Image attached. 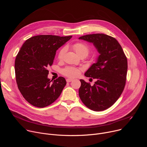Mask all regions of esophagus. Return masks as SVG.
Listing matches in <instances>:
<instances>
[{
  "label": "esophagus",
  "instance_id": "obj_1",
  "mask_svg": "<svg viewBox=\"0 0 147 147\" xmlns=\"http://www.w3.org/2000/svg\"><path fill=\"white\" fill-rule=\"evenodd\" d=\"M73 81V79H71V78H67L66 79V81L67 82H71V81Z\"/></svg>",
  "mask_w": 147,
  "mask_h": 147
}]
</instances>
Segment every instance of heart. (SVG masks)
<instances>
[{
  "label": "heart",
  "mask_w": 147,
  "mask_h": 147,
  "mask_svg": "<svg viewBox=\"0 0 147 147\" xmlns=\"http://www.w3.org/2000/svg\"><path fill=\"white\" fill-rule=\"evenodd\" d=\"M73 48L77 53V54L80 57L82 56H84L86 57L90 52V48L88 46L82 42H77L73 44ZM66 51V48L65 47L62 48L58 53L57 57L59 59L61 60L63 58V56ZM80 70L77 68L74 67H66L63 69L61 70V73L65 76L69 77H75L79 74Z\"/></svg>",
  "instance_id": "b5f03b06"
}]
</instances>
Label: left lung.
<instances>
[{"mask_svg":"<svg viewBox=\"0 0 147 147\" xmlns=\"http://www.w3.org/2000/svg\"><path fill=\"white\" fill-rule=\"evenodd\" d=\"M79 39L92 43L100 54L96 62L84 74L96 81L91 86L90 83L80 80L79 96L89 109L104 111L112 106L123 91L127 71V57L118 41L108 35L89 34Z\"/></svg>","mask_w":147,"mask_h":147,"instance_id":"1","label":"left lung"}]
</instances>
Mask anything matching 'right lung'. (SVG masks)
Returning <instances> with one entry per match:
<instances>
[{
  "label": "right lung",
  "mask_w": 147,
  "mask_h": 147,
  "mask_svg": "<svg viewBox=\"0 0 147 147\" xmlns=\"http://www.w3.org/2000/svg\"><path fill=\"white\" fill-rule=\"evenodd\" d=\"M72 36L40 35L24 43L14 64L16 82L24 99L32 105L44 108L60 96L66 85L64 77L53 80L48 78L49 66L53 64L56 51Z\"/></svg>",
  "instance_id": "right-lung-1"
}]
</instances>
